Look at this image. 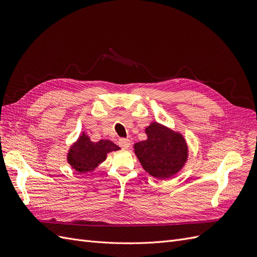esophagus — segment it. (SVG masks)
Returning <instances> with one entry per match:
<instances>
[{"instance_id": "34e87169", "label": "esophagus", "mask_w": 257, "mask_h": 257, "mask_svg": "<svg viewBox=\"0 0 257 257\" xmlns=\"http://www.w3.org/2000/svg\"><path fill=\"white\" fill-rule=\"evenodd\" d=\"M119 146L123 149H128L130 146H131V142L130 139H125V138H122L119 141Z\"/></svg>"}]
</instances>
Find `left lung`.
Returning <instances> with one entry per match:
<instances>
[{
	"label": "left lung",
	"mask_w": 257,
	"mask_h": 257,
	"mask_svg": "<svg viewBox=\"0 0 257 257\" xmlns=\"http://www.w3.org/2000/svg\"><path fill=\"white\" fill-rule=\"evenodd\" d=\"M148 138L134 145V152L143 168L150 176L165 180L178 174L189 157L183 135L158 122L147 126Z\"/></svg>",
	"instance_id": "1"
}]
</instances>
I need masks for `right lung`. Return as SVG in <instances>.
Listing matches in <instances>:
<instances>
[{"instance_id":"right-lung-1","label":"right lung","mask_w":257,"mask_h":257,"mask_svg":"<svg viewBox=\"0 0 257 257\" xmlns=\"http://www.w3.org/2000/svg\"><path fill=\"white\" fill-rule=\"evenodd\" d=\"M120 150V147L110 141L91 142L90 137L82 132L78 139L71 146L67 153L68 164L79 174L92 173L100 163H103L107 154Z\"/></svg>"}]
</instances>
